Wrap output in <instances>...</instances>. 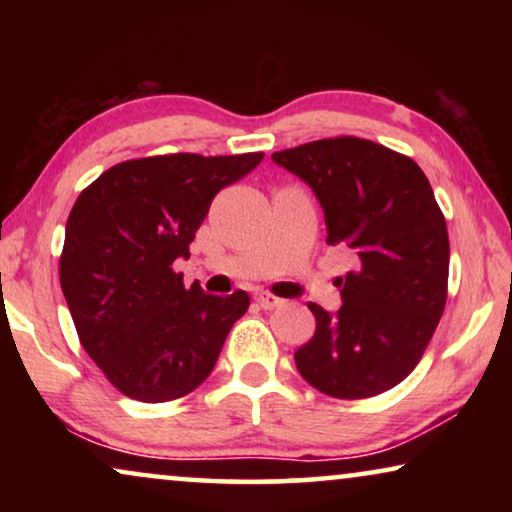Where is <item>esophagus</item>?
Here are the masks:
<instances>
[{
    "label": "esophagus",
    "mask_w": 512,
    "mask_h": 512,
    "mask_svg": "<svg viewBox=\"0 0 512 512\" xmlns=\"http://www.w3.org/2000/svg\"><path fill=\"white\" fill-rule=\"evenodd\" d=\"M256 303L263 307V310H272V307H277L282 300L277 296H272V293H256Z\"/></svg>",
    "instance_id": "34e87169"
}]
</instances>
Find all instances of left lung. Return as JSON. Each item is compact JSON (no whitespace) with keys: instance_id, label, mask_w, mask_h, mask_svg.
Instances as JSON below:
<instances>
[{"instance_id":"left-lung-1","label":"left lung","mask_w":512,"mask_h":512,"mask_svg":"<svg viewBox=\"0 0 512 512\" xmlns=\"http://www.w3.org/2000/svg\"><path fill=\"white\" fill-rule=\"evenodd\" d=\"M272 160L312 186L326 242L356 254V268L340 277V310L307 305L317 331L296 349L298 373L347 401L396 387L424 356L447 300L450 237L429 179L410 156L352 135Z\"/></svg>"}]
</instances>
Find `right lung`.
<instances>
[{
    "mask_svg": "<svg viewBox=\"0 0 512 512\" xmlns=\"http://www.w3.org/2000/svg\"><path fill=\"white\" fill-rule=\"evenodd\" d=\"M265 153H167L125 160L76 198L60 286L90 359L123 396L165 403L207 380L247 312V291L209 296L174 261L188 256L214 195Z\"/></svg>",
    "mask_w": 512,
    "mask_h": 512,
    "instance_id": "obj_1",
    "label": "right lung"
}]
</instances>
